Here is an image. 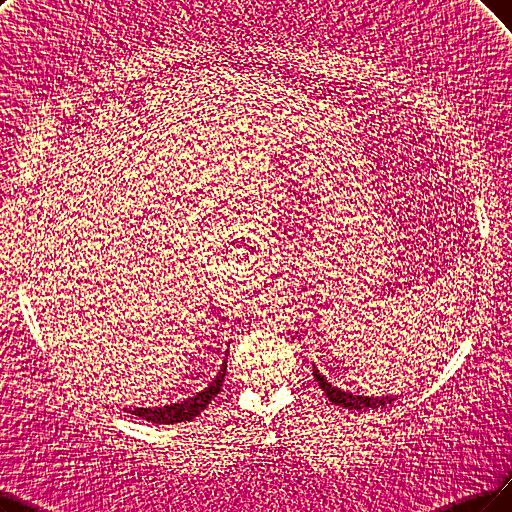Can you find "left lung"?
<instances>
[{"label": "left lung", "mask_w": 512, "mask_h": 512, "mask_svg": "<svg viewBox=\"0 0 512 512\" xmlns=\"http://www.w3.org/2000/svg\"><path fill=\"white\" fill-rule=\"evenodd\" d=\"M313 376L315 380L319 382V386L323 388V393L327 395V399H330L334 405H340V407H346V410H376V407H384V405H391L395 401V397H361V395H353V393H346V391H340L338 386H332L330 382H327L317 367H313Z\"/></svg>", "instance_id": "1"}]
</instances>
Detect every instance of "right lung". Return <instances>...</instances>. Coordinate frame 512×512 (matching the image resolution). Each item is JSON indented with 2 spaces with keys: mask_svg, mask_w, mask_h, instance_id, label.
I'll return each mask as SVG.
<instances>
[{
  "mask_svg": "<svg viewBox=\"0 0 512 512\" xmlns=\"http://www.w3.org/2000/svg\"><path fill=\"white\" fill-rule=\"evenodd\" d=\"M224 376H227V361L220 365V372L216 374V378L206 388H203L201 393L189 397L187 401L172 403V405H159V407H134V410H130V414H134L142 420H149L153 424H176V422L193 420L197 414L206 410L208 403L220 393Z\"/></svg>",
  "mask_w": 512,
  "mask_h": 512,
  "instance_id": "1",
  "label": "right lung"
}]
</instances>
